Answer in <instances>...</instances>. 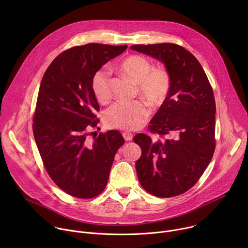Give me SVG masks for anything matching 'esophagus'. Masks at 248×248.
Instances as JSON below:
<instances>
[{
	"label": "esophagus",
	"mask_w": 248,
	"mask_h": 248,
	"mask_svg": "<svg viewBox=\"0 0 248 248\" xmlns=\"http://www.w3.org/2000/svg\"><path fill=\"white\" fill-rule=\"evenodd\" d=\"M123 136H124V138L126 140V141H130L131 139H132V134L129 132V131H124L123 132Z\"/></svg>",
	"instance_id": "34e87169"
}]
</instances>
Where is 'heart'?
I'll return each mask as SVG.
<instances>
[{
  "label": "heart",
  "mask_w": 248,
  "mask_h": 248,
  "mask_svg": "<svg viewBox=\"0 0 248 248\" xmlns=\"http://www.w3.org/2000/svg\"><path fill=\"white\" fill-rule=\"evenodd\" d=\"M121 69L136 84L139 94L152 105H159L166 99L170 86V76L165 68H153L149 60L141 56H130L122 62ZM92 91L96 99L106 102L111 97V73L101 67L93 75ZM150 111L139 101L115 103L105 115L108 126L119 129L135 130L146 122Z\"/></svg>",
  "instance_id": "obj_1"
}]
</instances>
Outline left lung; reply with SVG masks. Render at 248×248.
<instances>
[{"label":"left lung","instance_id":"obj_1","mask_svg":"<svg viewBox=\"0 0 248 248\" xmlns=\"http://www.w3.org/2000/svg\"><path fill=\"white\" fill-rule=\"evenodd\" d=\"M131 50L163 62L170 79L169 93L151 120L152 140L138 133L133 141L142 153L135 163L142 187L158 197H172L191 188L215 151L216 104L197 59L172 43L132 45Z\"/></svg>","mask_w":248,"mask_h":248}]
</instances>
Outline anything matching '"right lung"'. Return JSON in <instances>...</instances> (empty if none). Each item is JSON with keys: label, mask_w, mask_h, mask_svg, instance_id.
Listing matches in <instances>:
<instances>
[{"label": "right lung", "mask_w": 248, "mask_h": 248, "mask_svg": "<svg viewBox=\"0 0 248 248\" xmlns=\"http://www.w3.org/2000/svg\"><path fill=\"white\" fill-rule=\"evenodd\" d=\"M127 46L97 43L60 54L42 78L33 119L34 138L45 169L67 194L92 198L107 186L111 167L124 139L120 131L87 135L98 124V101L92 91L93 75Z\"/></svg>", "instance_id": "1"}]
</instances>
